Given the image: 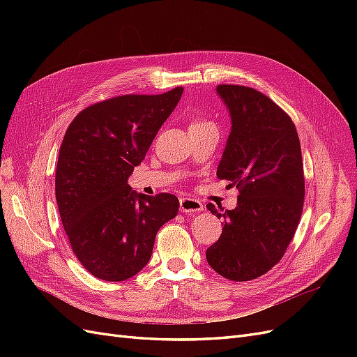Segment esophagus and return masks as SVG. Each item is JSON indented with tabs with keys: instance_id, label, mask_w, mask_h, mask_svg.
Segmentation results:
<instances>
[{
	"instance_id": "obj_1",
	"label": "esophagus",
	"mask_w": 357,
	"mask_h": 357,
	"mask_svg": "<svg viewBox=\"0 0 357 357\" xmlns=\"http://www.w3.org/2000/svg\"><path fill=\"white\" fill-rule=\"evenodd\" d=\"M204 208L201 201L193 199V198H181L180 199V210L183 213H197Z\"/></svg>"
}]
</instances>
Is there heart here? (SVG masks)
Wrapping results in <instances>:
<instances>
[{
  "label": "heart",
  "instance_id": "obj_1",
  "mask_svg": "<svg viewBox=\"0 0 357 357\" xmlns=\"http://www.w3.org/2000/svg\"><path fill=\"white\" fill-rule=\"evenodd\" d=\"M207 126H214V123L210 121V119H205V117H197L189 123V129H199V128H207Z\"/></svg>",
  "mask_w": 357,
  "mask_h": 357
}]
</instances>
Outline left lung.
Listing matches in <instances>:
<instances>
[{
    "label": "left lung",
    "mask_w": 357,
    "mask_h": 357,
    "mask_svg": "<svg viewBox=\"0 0 357 357\" xmlns=\"http://www.w3.org/2000/svg\"><path fill=\"white\" fill-rule=\"evenodd\" d=\"M232 129L218 177L238 189V205L223 213L219 240L207 248V262L232 282H248L277 265L296 232L304 208L305 178L301 144L290 116L253 88L219 84Z\"/></svg>",
    "instance_id": "8db88e82"
}]
</instances>
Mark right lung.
<instances>
[{
  "mask_svg": "<svg viewBox=\"0 0 357 357\" xmlns=\"http://www.w3.org/2000/svg\"><path fill=\"white\" fill-rule=\"evenodd\" d=\"M183 88L119 95L86 107L70 123L55 176V195L73 253L86 271L123 282L147 265L160 226L174 219L172 193L142 195L128 177L176 109Z\"/></svg>",
  "mask_w": 357,
  "mask_h": 357,
  "instance_id": "1",
  "label": "right lung"
}]
</instances>
